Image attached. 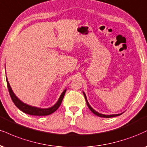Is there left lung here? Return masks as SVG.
Segmentation results:
<instances>
[{
    "mask_svg": "<svg viewBox=\"0 0 147 147\" xmlns=\"http://www.w3.org/2000/svg\"><path fill=\"white\" fill-rule=\"evenodd\" d=\"M84 95L85 96V98H86V102H87V105L88 106V107H89V109H90L91 112L94 113L95 115H96V116H99V117H102V118H112V117H114V116H120V115H121L122 114H113V115H104V114H99V113H98L97 112H96V111L94 110V109H93L91 107V106L89 105V103H88V100H87V98H86V94H85L84 92Z\"/></svg>",
    "mask_w": 147,
    "mask_h": 147,
    "instance_id": "left-lung-1",
    "label": "left lung"
}]
</instances>
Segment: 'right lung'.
<instances>
[{"instance_id": "right-lung-1", "label": "right lung", "mask_w": 147, "mask_h": 147, "mask_svg": "<svg viewBox=\"0 0 147 147\" xmlns=\"http://www.w3.org/2000/svg\"><path fill=\"white\" fill-rule=\"evenodd\" d=\"M7 84L8 90L9 92L10 96H11L12 101L13 102L15 105L18 108L20 109L21 111H22L23 112L29 115H33V116H47V115H50L55 112L57 109L59 108L60 105H61L63 98V96H64V94L66 91V90H65L63 92L62 94H61V96L59 97L58 101L57 102L55 105L53 106V107L47 109H40L37 108V107H32V106L28 105H26V104L24 103V102H22L16 96L15 94H14L11 87H10V85L9 84L7 79Z\"/></svg>"}]
</instances>
